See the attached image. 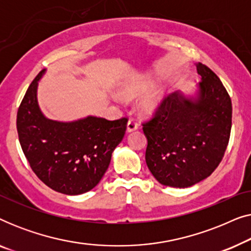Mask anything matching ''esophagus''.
Returning <instances> with one entry per match:
<instances>
[{
  "label": "esophagus",
  "instance_id": "obj_1",
  "mask_svg": "<svg viewBox=\"0 0 251 251\" xmlns=\"http://www.w3.org/2000/svg\"><path fill=\"white\" fill-rule=\"evenodd\" d=\"M137 129H138V123H137L135 120L130 119L128 121V125H126V131L131 132V131H135Z\"/></svg>",
  "mask_w": 251,
  "mask_h": 251
}]
</instances>
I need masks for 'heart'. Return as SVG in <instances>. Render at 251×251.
<instances>
[{
    "mask_svg": "<svg viewBox=\"0 0 251 251\" xmlns=\"http://www.w3.org/2000/svg\"><path fill=\"white\" fill-rule=\"evenodd\" d=\"M137 91H138V89H137L136 87H131V85H129V87L122 88L121 90H120V95H122L123 97H126V98H131L137 94ZM156 104H157V99L151 98V99H147V100L144 101L143 107L145 111L151 112L155 108Z\"/></svg>",
    "mask_w": 251,
    "mask_h": 251,
    "instance_id": "heart-1",
    "label": "heart"
}]
</instances>
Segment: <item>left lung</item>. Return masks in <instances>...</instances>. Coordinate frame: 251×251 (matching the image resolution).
<instances>
[{
	"instance_id": "8db88e82",
	"label": "left lung",
	"mask_w": 251,
	"mask_h": 251,
	"mask_svg": "<svg viewBox=\"0 0 251 251\" xmlns=\"http://www.w3.org/2000/svg\"><path fill=\"white\" fill-rule=\"evenodd\" d=\"M202 81L197 99L178 92L163 97L143 122L146 164L160 184L188 187L214 173L224 157L232 126V101L219 77L197 65Z\"/></svg>"
}]
</instances>
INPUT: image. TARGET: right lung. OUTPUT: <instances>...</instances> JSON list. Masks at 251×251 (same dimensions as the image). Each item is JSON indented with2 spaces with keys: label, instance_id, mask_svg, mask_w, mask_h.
<instances>
[{
  "label": "right lung",
  "instance_id": "1",
  "mask_svg": "<svg viewBox=\"0 0 251 251\" xmlns=\"http://www.w3.org/2000/svg\"><path fill=\"white\" fill-rule=\"evenodd\" d=\"M41 71L27 89L17 113L22 150L34 174L63 194L90 191L104 176L113 151L126 133L128 118L114 121L88 116L75 122L48 120L36 99Z\"/></svg>",
  "mask_w": 251,
  "mask_h": 251
}]
</instances>
